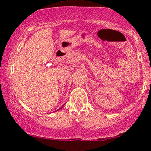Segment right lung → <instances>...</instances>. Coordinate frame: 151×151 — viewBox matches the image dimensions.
Here are the masks:
<instances>
[{
  "instance_id": "add662e5",
  "label": "right lung",
  "mask_w": 151,
  "mask_h": 151,
  "mask_svg": "<svg viewBox=\"0 0 151 151\" xmlns=\"http://www.w3.org/2000/svg\"><path fill=\"white\" fill-rule=\"evenodd\" d=\"M62 107H61V108H60V109H62ZM59 109H58V110H59ZM58 110H57V111H58Z\"/></svg>"
}]
</instances>
